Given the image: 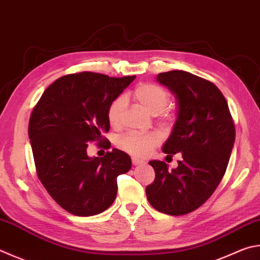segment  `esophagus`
Returning a JSON list of instances; mask_svg holds the SVG:
<instances>
[{"label":"esophagus","mask_w":260,"mask_h":260,"mask_svg":"<svg viewBox=\"0 0 260 260\" xmlns=\"http://www.w3.org/2000/svg\"><path fill=\"white\" fill-rule=\"evenodd\" d=\"M132 162H133L134 166H139V165L145 164V161H143V160H141V159H139V158H135V157L132 158Z\"/></svg>","instance_id":"esophagus-1"}]
</instances>
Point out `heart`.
<instances>
[{
    "mask_svg": "<svg viewBox=\"0 0 260 260\" xmlns=\"http://www.w3.org/2000/svg\"><path fill=\"white\" fill-rule=\"evenodd\" d=\"M132 98L149 112L150 115L157 116L162 112L169 102V93L166 88L159 86L157 84H140L132 92ZM126 108V101L124 98H117L110 103L108 108V119L110 124L117 127L120 125L122 114ZM162 119H171V115L164 114ZM160 142L159 136L155 133H129L122 136L118 142L119 148L136 157H145L154 146Z\"/></svg>",
    "mask_w": 260,
    "mask_h": 260,
    "instance_id": "1",
    "label": "heart"
}]
</instances>
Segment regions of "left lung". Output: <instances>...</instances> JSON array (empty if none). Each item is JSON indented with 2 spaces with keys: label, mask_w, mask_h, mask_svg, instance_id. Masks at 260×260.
<instances>
[{
  "label": "left lung",
  "mask_w": 260,
  "mask_h": 260,
  "mask_svg": "<svg viewBox=\"0 0 260 260\" xmlns=\"http://www.w3.org/2000/svg\"><path fill=\"white\" fill-rule=\"evenodd\" d=\"M176 99V121L162 146L165 153H182L178 166L160 160L149 164L154 182L146 186L150 205L179 216L199 208L223 178L235 141V128L225 98L214 84L183 70L157 76Z\"/></svg>",
  "instance_id": "8db88e82"
}]
</instances>
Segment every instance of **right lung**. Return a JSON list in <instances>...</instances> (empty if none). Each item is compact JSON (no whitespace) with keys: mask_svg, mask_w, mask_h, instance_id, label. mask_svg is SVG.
Instances as JSON below:
<instances>
[{"mask_svg":"<svg viewBox=\"0 0 260 260\" xmlns=\"http://www.w3.org/2000/svg\"><path fill=\"white\" fill-rule=\"evenodd\" d=\"M135 77L66 75L45 89L31 112L28 136L37 175L70 214L86 217L109 208L117 196V177L132 167L124 151L89 157L87 146L92 141L102 142L110 129L108 108Z\"/></svg>","mask_w":260,"mask_h":260,"instance_id":"right-lung-1","label":"right lung"}]
</instances>
